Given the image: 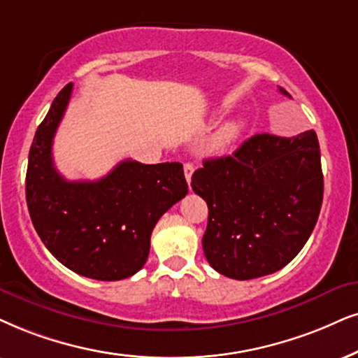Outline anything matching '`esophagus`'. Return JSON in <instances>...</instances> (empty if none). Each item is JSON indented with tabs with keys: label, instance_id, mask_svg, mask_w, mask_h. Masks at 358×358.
Masks as SVG:
<instances>
[{
	"label": "esophagus",
	"instance_id": "esophagus-1",
	"mask_svg": "<svg viewBox=\"0 0 358 358\" xmlns=\"http://www.w3.org/2000/svg\"><path fill=\"white\" fill-rule=\"evenodd\" d=\"M183 170H185V178H187V182L189 185V183H192V175H193V171H194V166L192 164H185L183 165Z\"/></svg>",
	"mask_w": 358,
	"mask_h": 358
}]
</instances>
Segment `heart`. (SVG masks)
I'll use <instances>...</instances> for the list:
<instances>
[{"label":"heart","instance_id":"b5f03b06","mask_svg":"<svg viewBox=\"0 0 358 358\" xmlns=\"http://www.w3.org/2000/svg\"><path fill=\"white\" fill-rule=\"evenodd\" d=\"M243 120L226 122V124L221 125L210 142V152L213 155H223V153L228 152L238 140L239 134L243 132Z\"/></svg>","mask_w":358,"mask_h":358}]
</instances>
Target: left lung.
Masks as SVG:
<instances>
[{
    "instance_id": "obj_1",
    "label": "left lung",
    "mask_w": 358,
    "mask_h": 358,
    "mask_svg": "<svg viewBox=\"0 0 358 358\" xmlns=\"http://www.w3.org/2000/svg\"><path fill=\"white\" fill-rule=\"evenodd\" d=\"M192 188L208 205L201 243L211 268L238 280L273 274L299 255L317 223L324 196L317 135H252L233 155L203 162Z\"/></svg>"
}]
</instances>
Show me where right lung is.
Segmentation results:
<instances>
[{"label": "right lung", "mask_w": 358, "mask_h": 358, "mask_svg": "<svg viewBox=\"0 0 358 358\" xmlns=\"http://www.w3.org/2000/svg\"><path fill=\"white\" fill-rule=\"evenodd\" d=\"M72 94H57L36 130L26 201L41 241L59 262L97 280L130 278L145 264L157 221L188 193L183 165L124 160L96 182H69L52 162V138Z\"/></svg>", "instance_id": "add662e5"}]
</instances>
